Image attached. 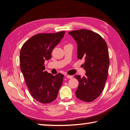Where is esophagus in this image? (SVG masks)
<instances>
[{"instance_id": "obj_1", "label": "esophagus", "mask_w": 130, "mask_h": 130, "mask_svg": "<svg viewBox=\"0 0 130 130\" xmlns=\"http://www.w3.org/2000/svg\"><path fill=\"white\" fill-rule=\"evenodd\" d=\"M67 77L68 78H72L73 77V76H70V75H67Z\"/></svg>"}]
</instances>
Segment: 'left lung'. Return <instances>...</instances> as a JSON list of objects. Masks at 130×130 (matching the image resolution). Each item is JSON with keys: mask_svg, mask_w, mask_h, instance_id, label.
Masks as SVG:
<instances>
[{"mask_svg": "<svg viewBox=\"0 0 130 130\" xmlns=\"http://www.w3.org/2000/svg\"><path fill=\"white\" fill-rule=\"evenodd\" d=\"M77 44V58L85 61L83 65L86 73L81 77L75 75L79 84L76 97L91 102L99 96L106 82L109 60L107 43L99 34L81 29L69 32Z\"/></svg>", "mask_w": 130, "mask_h": 130, "instance_id": "1", "label": "left lung"}]
</instances>
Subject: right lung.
Masks as SVG:
<instances>
[{
    "mask_svg": "<svg viewBox=\"0 0 130 130\" xmlns=\"http://www.w3.org/2000/svg\"><path fill=\"white\" fill-rule=\"evenodd\" d=\"M65 34H38L23 44L20 52L21 70L31 96L43 104L56 100L63 82V75L53 76L45 71L44 62L51 58L52 52Z\"/></svg>",
    "mask_w": 130,
    "mask_h": 130,
    "instance_id": "obj_1",
    "label": "right lung"
}]
</instances>
